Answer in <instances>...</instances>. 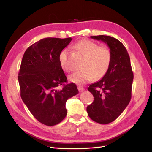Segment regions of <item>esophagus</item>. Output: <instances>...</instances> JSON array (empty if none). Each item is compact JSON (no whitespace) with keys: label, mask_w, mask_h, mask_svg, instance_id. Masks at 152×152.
Returning a JSON list of instances; mask_svg holds the SVG:
<instances>
[{"label":"esophagus","mask_w":152,"mask_h":152,"mask_svg":"<svg viewBox=\"0 0 152 152\" xmlns=\"http://www.w3.org/2000/svg\"><path fill=\"white\" fill-rule=\"evenodd\" d=\"M78 91H79V92H82V91H83L85 90V89L83 88V87H82V86H78Z\"/></svg>","instance_id":"34e87169"}]
</instances>
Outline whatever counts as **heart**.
<instances>
[{
	"instance_id": "1",
	"label": "heart",
	"mask_w": 152,
	"mask_h": 152,
	"mask_svg": "<svg viewBox=\"0 0 152 152\" xmlns=\"http://www.w3.org/2000/svg\"><path fill=\"white\" fill-rule=\"evenodd\" d=\"M86 59L83 62L82 70L77 71L69 76L70 82L77 84H83L91 80H99L105 76L110 66L112 53L109 48L99 46L94 42L83 40L75 45ZM59 61L62 69L66 72L72 70V67L69 61V50L64 49L59 56Z\"/></svg>"
}]
</instances>
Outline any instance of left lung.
<instances>
[{
	"label": "left lung",
	"mask_w": 152,
	"mask_h": 152,
	"mask_svg": "<svg viewBox=\"0 0 152 152\" xmlns=\"http://www.w3.org/2000/svg\"><path fill=\"white\" fill-rule=\"evenodd\" d=\"M90 37L107 44L112 60L105 76L88 88L94 101L88 106L87 112L92 120L108 124L124 112L131 101L133 72L129 56L120 41L105 35Z\"/></svg>",
	"instance_id": "8db88e82"
}]
</instances>
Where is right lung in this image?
Segmentation results:
<instances>
[{"label":"right lung","mask_w":152,"mask_h":152,"mask_svg":"<svg viewBox=\"0 0 152 152\" xmlns=\"http://www.w3.org/2000/svg\"><path fill=\"white\" fill-rule=\"evenodd\" d=\"M71 38H46L25 51L18 74L23 101L37 120L48 126L66 117V102L78 93L76 84L67 83L59 56ZM62 88L59 89V86Z\"/></svg>","instance_id":"obj_1"}]
</instances>
